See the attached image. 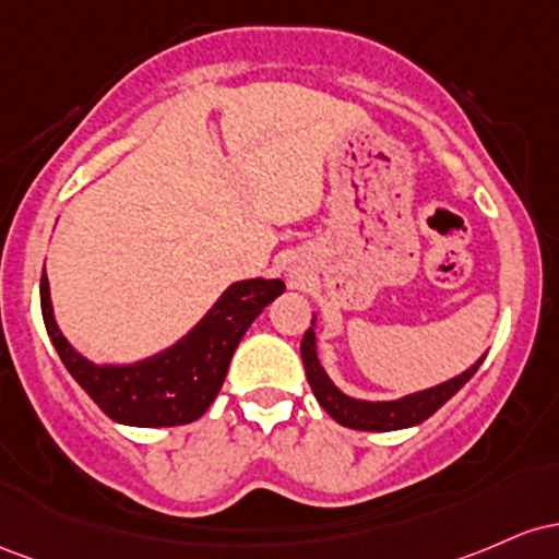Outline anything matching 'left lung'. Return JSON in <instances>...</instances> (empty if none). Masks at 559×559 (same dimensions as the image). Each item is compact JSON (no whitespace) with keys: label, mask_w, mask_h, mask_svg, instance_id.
I'll list each match as a JSON object with an SVG mask.
<instances>
[{"label":"left lung","mask_w":559,"mask_h":559,"mask_svg":"<svg viewBox=\"0 0 559 559\" xmlns=\"http://www.w3.org/2000/svg\"><path fill=\"white\" fill-rule=\"evenodd\" d=\"M300 359H304L306 367V380H309L313 396H317L322 409L335 419V423L346 425L350 430H372V432H388V430H401L412 428V425L425 423L430 415H436L447 401L460 391L465 382L478 372L483 364L475 361L467 372H462L460 378L443 382V385L430 388V391L415 393V396H406L399 401H356L348 399L346 393L337 391L332 385L328 374H324L322 364L317 359V337H313V330H306L304 341H300Z\"/></svg>","instance_id":"obj_1"}]
</instances>
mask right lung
I'll use <instances>...</instances> for the list:
<instances>
[{
  "label": "right lung",
  "instance_id": "obj_1",
  "mask_svg": "<svg viewBox=\"0 0 559 559\" xmlns=\"http://www.w3.org/2000/svg\"><path fill=\"white\" fill-rule=\"evenodd\" d=\"M282 290V280L235 282L185 341L129 367H97L71 348L55 324L44 272L41 317L66 369L105 415L136 428H171L205 415L242 335Z\"/></svg>",
  "mask_w": 559,
  "mask_h": 559
}]
</instances>
